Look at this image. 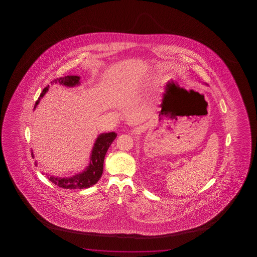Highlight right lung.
<instances>
[{"label": "right lung", "mask_w": 257, "mask_h": 257, "mask_svg": "<svg viewBox=\"0 0 257 257\" xmlns=\"http://www.w3.org/2000/svg\"><path fill=\"white\" fill-rule=\"evenodd\" d=\"M80 77L76 75H67L64 77L57 78L53 81H51L52 84H60L67 86V87H74L80 84ZM49 88V85L43 89L41 95L36 102V106L39 104V100L42 98ZM116 138V134L115 133H108V134H102L99 135L96 139L92 154L90 155V162L89 165L86 168L84 171L77 174L72 177L68 178H60V177H54V176H47L48 179L54 183L57 186L63 188V189H70V190H76V189H88L89 187L93 186L94 184L98 182L100 177L102 176L103 171V161L105 157L106 153L109 149V146L111 145L113 141ZM32 155H33L32 153ZM34 156V155H33Z\"/></svg>", "instance_id": "add662e5"}]
</instances>
